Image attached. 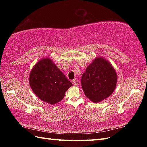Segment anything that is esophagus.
<instances>
[{"mask_svg": "<svg viewBox=\"0 0 147 147\" xmlns=\"http://www.w3.org/2000/svg\"><path fill=\"white\" fill-rule=\"evenodd\" d=\"M73 85H75V86H78L79 85V82L76 79H74V80H73Z\"/></svg>", "mask_w": 147, "mask_h": 147, "instance_id": "34e87169", "label": "esophagus"}]
</instances>
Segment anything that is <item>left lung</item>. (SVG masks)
<instances>
[{
	"label": "left lung",
	"instance_id": "1",
	"mask_svg": "<svg viewBox=\"0 0 147 147\" xmlns=\"http://www.w3.org/2000/svg\"><path fill=\"white\" fill-rule=\"evenodd\" d=\"M117 74L106 59L96 57L86 68L81 83L86 97L94 103L112 95L117 84Z\"/></svg>",
	"mask_w": 147,
	"mask_h": 147
}]
</instances>
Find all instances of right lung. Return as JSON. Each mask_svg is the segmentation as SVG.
<instances>
[{
    "label": "right lung",
    "mask_w": 147,
    "mask_h": 147,
    "mask_svg": "<svg viewBox=\"0 0 147 147\" xmlns=\"http://www.w3.org/2000/svg\"><path fill=\"white\" fill-rule=\"evenodd\" d=\"M29 83L34 93L48 104L54 105L63 99L73 85L50 58H43L30 72Z\"/></svg>",
    "instance_id": "1"
}]
</instances>
